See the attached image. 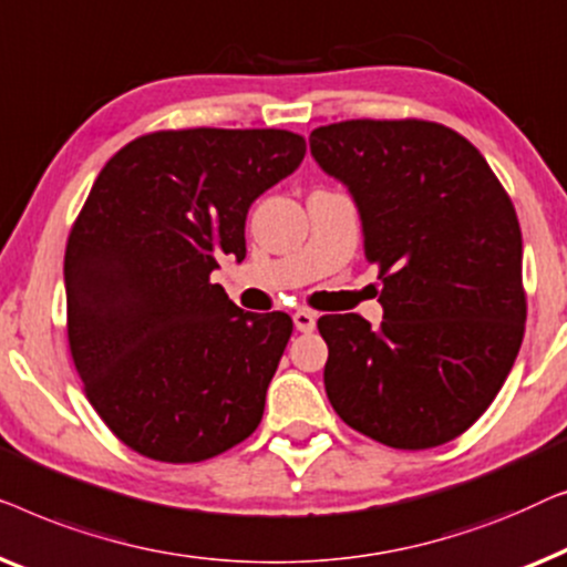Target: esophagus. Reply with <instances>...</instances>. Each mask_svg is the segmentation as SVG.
<instances>
[{"label": "esophagus", "mask_w": 567, "mask_h": 567, "mask_svg": "<svg viewBox=\"0 0 567 567\" xmlns=\"http://www.w3.org/2000/svg\"><path fill=\"white\" fill-rule=\"evenodd\" d=\"M292 321H295V329L302 331V333H308V331L316 329V313H313V310H308V308L295 310Z\"/></svg>", "instance_id": "34e87169"}]
</instances>
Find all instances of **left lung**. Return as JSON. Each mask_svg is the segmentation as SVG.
Segmentation results:
<instances>
[{"mask_svg": "<svg viewBox=\"0 0 567 567\" xmlns=\"http://www.w3.org/2000/svg\"><path fill=\"white\" fill-rule=\"evenodd\" d=\"M310 154L360 207L382 323L321 316L326 395L339 419L395 450L465 434L498 395L526 321L514 203L467 138L416 121H344Z\"/></svg>", "mask_w": 567, "mask_h": 567, "instance_id": "obj_1", "label": "left lung"}]
</instances>
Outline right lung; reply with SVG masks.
<instances>
[{"label": "right lung", "instance_id": "obj_1", "mask_svg": "<svg viewBox=\"0 0 567 567\" xmlns=\"http://www.w3.org/2000/svg\"><path fill=\"white\" fill-rule=\"evenodd\" d=\"M306 156L277 127L146 133L102 166L71 226V360L92 409L133 452L203 462L254 434L292 333L210 282L246 257L251 203Z\"/></svg>", "mask_w": 567, "mask_h": 567}]
</instances>
